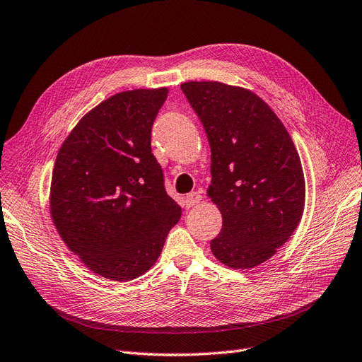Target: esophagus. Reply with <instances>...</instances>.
I'll list each match as a JSON object with an SVG mask.
<instances>
[{
  "instance_id": "esophagus-1",
  "label": "esophagus",
  "mask_w": 362,
  "mask_h": 362,
  "mask_svg": "<svg viewBox=\"0 0 362 362\" xmlns=\"http://www.w3.org/2000/svg\"><path fill=\"white\" fill-rule=\"evenodd\" d=\"M199 202H202V195H199L198 192H189L188 195H186V197H185V202H183V206H185L186 209H189V207H192V206L198 204Z\"/></svg>"
}]
</instances>
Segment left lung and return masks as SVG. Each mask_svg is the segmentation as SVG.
Instances as JSON below:
<instances>
[{
  "instance_id": "obj_1",
  "label": "left lung",
  "mask_w": 362,
  "mask_h": 362,
  "mask_svg": "<svg viewBox=\"0 0 362 362\" xmlns=\"http://www.w3.org/2000/svg\"><path fill=\"white\" fill-rule=\"evenodd\" d=\"M211 151L207 197L222 215L211 253L234 270L270 259L298 226L305 202L300 155L255 92L221 82L180 85Z\"/></svg>"
}]
</instances>
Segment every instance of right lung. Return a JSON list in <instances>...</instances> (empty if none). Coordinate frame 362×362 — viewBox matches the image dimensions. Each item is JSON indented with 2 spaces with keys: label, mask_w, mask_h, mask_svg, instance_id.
Masks as SVG:
<instances>
[{
  "label": "right lung",
  "mask_w": 362,
  "mask_h": 362,
  "mask_svg": "<svg viewBox=\"0 0 362 362\" xmlns=\"http://www.w3.org/2000/svg\"><path fill=\"white\" fill-rule=\"evenodd\" d=\"M168 88L119 92L93 107L62 143L50 183L57 231L90 272L129 282L163 252L182 209L152 153Z\"/></svg>",
  "instance_id": "right-lung-1"
}]
</instances>
